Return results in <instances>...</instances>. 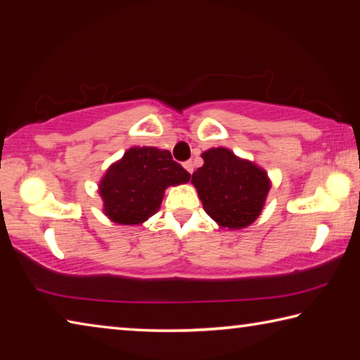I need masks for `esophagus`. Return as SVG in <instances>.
I'll return each instance as SVG.
<instances>
[{"mask_svg":"<svg viewBox=\"0 0 360 360\" xmlns=\"http://www.w3.org/2000/svg\"><path fill=\"white\" fill-rule=\"evenodd\" d=\"M184 168L187 169V172H188V173H191V174H192V173H193V162H192V160H188V162H184Z\"/></svg>","mask_w":360,"mask_h":360,"instance_id":"esophagus-1","label":"esophagus"}]
</instances>
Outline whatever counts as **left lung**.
Masks as SVG:
<instances>
[{
    "instance_id": "8db88e82",
    "label": "left lung",
    "mask_w": 360,
    "mask_h": 360,
    "mask_svg": "<svg viewBox=\"0 0 360 360\" xmlns=\"http://www.w3.org/2000/svg\"><path fill=\"white\" fill-rule=\"evenodd\" d=\"M202 158L205 163L192 174V184L205 212L221 229H246L265 206L271 187L266 172L227 148H211Z\"/></svg>"
}]
</instances>
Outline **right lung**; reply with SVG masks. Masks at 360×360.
Wrapping results in <instances>:
<instances>
[{"label": "right lung", "mask_w": 360, "mask_h": 360, "mask_svg": "<svg viewBox=\"0 0 360 360\" xmlns=\"http://www.w3.org/2000/svg\"><path fill=\"white\" fill-rule=\"evenodd\" d=\"M191 179L169 150L133 146L106 169L98 184L105 216L119 225H139L160 210L169 186Z\"/></svg>", "instance_id": "1"}]
</instances>
